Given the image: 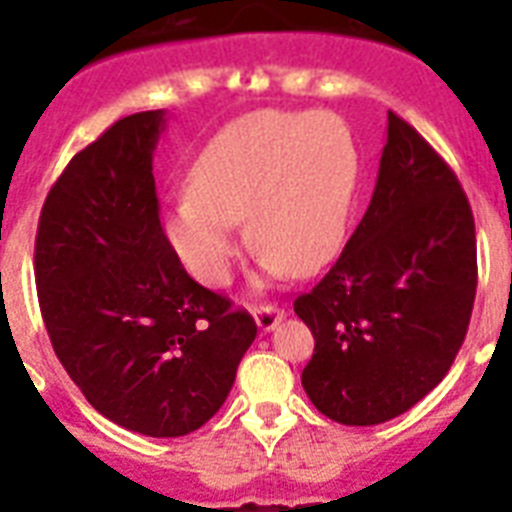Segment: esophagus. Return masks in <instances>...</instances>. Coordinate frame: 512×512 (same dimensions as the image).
I'll use <instances>...</instances> for the list:
<instances>
[{
  "mask_svg": "<svg viewBox=\"0 0 512 512\" xmlns=\"http://www.w3.org/2000/svg\"><path fill=\"white\" fill-rule=\"evenodd\" d=\"M281 319H284V308H276V305H257L255 308V321L263 332L276 329V324H279Z\"/></svg>",
  "mask_w": 512,
  "mask_h": 512,
  "instance_id": "esophagus-1",
  "label": "esophagus"
}]
</instances>
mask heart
I'll use <instances>...</instances> for the list:
<instances>
[{"label": "heart", "instance_id": "b5f03b06", "mask_svg": "<svg viewBox=\"0 0 512 512\" xmlns=\"http://www.w3.org/2000/svg\"><path fill=\"white\" fill-rule=\"evenodd\" d=\"M358 183V151L332 114L257 111L217 132L162 212L164 236L207 287L231 281L239 223L271 276L321 271L340 252Z\"/></svg>", "mask_w": 512, "mask_h": 512}]
</instances>
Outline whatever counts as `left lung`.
Masks as SVG:
<instances>
[{
    "label": "left lung",
    "mask_w": 512,
    "mask_h": 512,
    "mask_svg": "<svg viewBox=\"0 0 512 512\" xmlns=\"http://www.w3.org/2000/svg\"><path fill=\"white\" fill-rule=\"evenodd\" d=\"M476 223L452 167L388 111L372 201L324 279L295 300L316 348L313 406L342 425H380L444 380L476 300Z\"/></svg>",
    "instance_id": "left-lung-1"
}]
</instances>
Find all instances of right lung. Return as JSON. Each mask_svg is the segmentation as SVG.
Segmentation results:
<instances>
[{
  "label": "right lung",
  "mask_w": 512,
  "mask_h": 512,
  "mask_svg": "<svg viewBox=\"0 0 512 512\" xmlns=\"http://www.w3.org/2000/svg\"><path fill=\"white\" fill-rule=\"evenodd\" d=\"M167 116L111 124L47 193L36 292L55 356L106 420L154 438L223 406L257 335L247 311L185 273L164 236L154 151Z\"/></svg>",
  "instance_id": "obj_1"
}]
</instances>
